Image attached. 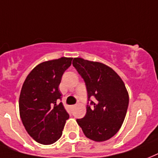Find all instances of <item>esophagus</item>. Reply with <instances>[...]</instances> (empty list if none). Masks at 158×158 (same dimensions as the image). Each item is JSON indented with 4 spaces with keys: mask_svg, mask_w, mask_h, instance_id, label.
I'll list each match as a JSON object with an SVG mask.
<instances>
[{
    "mask_svg": "<svg viewBox=\"0 0 158 158\" xmlns=\"http://www.w3.org/2000/svg\"><path fill=\"white\" fill-rule=\"evenodd\" d=\"M75 107V106H71V108H72V109H74Z\"/></svg>",
    "mask_w": 158,
    "mask_h": 158,
    "instance_id": "1",
    "label": "esophagus"
}]
</instances>
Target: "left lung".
I'll use <instances>...</instances> for the list:
<instances>
[{
    "label": "left lung",
    "instance_id": "8db88e82",
    "mask_svg": "<svg viewBox=\"0 0 158 158\" xmlns=\"http://www.w3.org/2000/svg\"><path fill=\"white\" fill-rule=\"evenodd\" d=\"M73 66L85 82L88 101L86 115L76 121L88 139L106 141L119 131L125 119L129 96L123 81L110 66L75 57ZM94 97L95 101H91Z\"/></svg>",
    "mask_w": 158,
    "mask_h": 158
}]
</instances>
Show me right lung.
<instances>
[{
    "label": "right lung",
    "instance_id": "1",
    "mask_svg": "<svg viewBox=\"0 0 158 158\" xmlns=\"http://www.w3.org/2000/svg\"><path fill=\"white\" fill-rule=\"evenodd\" d=\"M72 57L44 61L26 78L19 97V114L30 136L42 144H51L62 135L69 114L61 102L59 84Z\"/></svg>",
    "mask_w": 158,
    "mask_h": 158
}]
</instances>
